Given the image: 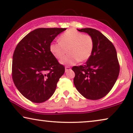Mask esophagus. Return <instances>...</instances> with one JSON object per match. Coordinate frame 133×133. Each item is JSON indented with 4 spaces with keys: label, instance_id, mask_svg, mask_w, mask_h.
Masks as SVG:
<instances>
[{
    "label": "esophagus",
    "instance_id": "esophagus-1",
    "mask_svg": "<svg viewBox=\"0 0 133 133\" xmlns=\"http://www.w3.org/2000/svg\"><path fill=\"white\" fill-rule=\"evenodd\" d=\"M70 70H71V68H70V66H65V72L68 71Z\"/></svg>",
    "mask_w": 133,
    "mask_h": 133
}]
</instances>
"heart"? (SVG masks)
I'll return each instance as SVG.
<instances>
[{
    "instance_id": "heart-1",
    "label": "heart",
    "mask_w": 133,
    "mask_h": 133,
    "mask_svg": "<svg viewBox=\"0 0 133 133\" xmlns=\"http://www.w3.org/2000/svg\"><path fill=\"white\" fill-rule=\"evenodd\" d=\"M59 42H52L50 50L56 59L61 60L65 54L68 55L61 61L63 65H74L79 61L85 62L91 56L94 42L90 34H84L75 29H70L59 38Z\"/></svg>"
}]
</instances>
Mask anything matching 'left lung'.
<instances>
[{
  "label": "left lung",
  "instance_id": "8db88e82",
  "mask_svg": "<svg viewBox=\"0 0 133 133\" xmlns=\"http://www.w3.org/2000/svg\"><path fill=\"white\" fill-rule=\"evenodd\" d=\"M77 30L91 36L94 47L85 65L72 68L75 72L74 84L84 97L100 99L110 91L119 76L117 52L111 42L98 30L90 28Z\"/></svg>",
  "mask_w": 133,
  "mask_h": 133
}]
</instances>
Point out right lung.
Segmentation results:
<instances>
[{
    "label": "right lung",
    "instance_id": "right-lung-1",
    "mask_svg": "<svg viewBox=\"0 0 133 133\" xmlns=\"http://www.w3.org/2000/svg\"><path fill=\"white\" fill-rule=\"evenodd\" d=\"M66 30L36 29L16 47L12 56V80L19 92L32 102H43L51 97L64 74L65 67L50 52V45Z\"/></svg>",
    "mask_w": 133,
    "mask_h": 133
}]
</instances>
